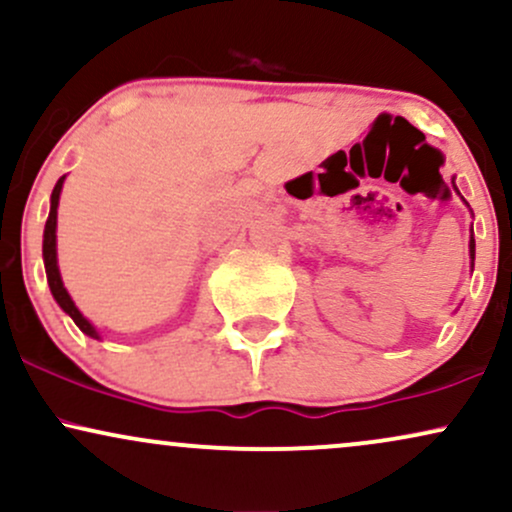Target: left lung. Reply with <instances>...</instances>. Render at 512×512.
I'll return each instance as SVG.
<instances>
[{
	"label": "left lung",
	"mask_w": 512,
	"mask_h": 512,
	"mask_svg": "<svg viewBox=\"0 0 512 512\" xmlns=\"http://www.w3.org/2000/svg\"><path fill=\"white\" fill-rule=\"evenodd\" d=\"M453 188H455V181H453ZM455 193H458V188H455ZM460 195V193H458ZM465 202V200H463ZM467 205V202H465ZM470 207V205H467ZM472 231V229H470ZM470 264H472V269H474V233H470Z\"/></svg>",
	"instance_id": "8db88e82"
}]
</instances>
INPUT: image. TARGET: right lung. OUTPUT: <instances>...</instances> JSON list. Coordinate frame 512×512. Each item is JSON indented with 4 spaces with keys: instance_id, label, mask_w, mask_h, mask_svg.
Instances as JSON below:
<instances>
[{
    "instance_id": "1",
    "label": "right lung",
    "mask_w": 512,
    "mask_h": 512,
    "mask_svg": "<svg viewBox=\"0 0 512 512\" xmlns=\"http://www.w3.org/2000/svg\"><path fill=\"white\" fill-rule=\"evenodd\" d=\"M66 176H61L57 181V186L52 190V197H49V217L45 224V233H42V260H45V272H47V283H49V291H52L54 300L61 310L69 315L80 331L85 336L97 338L100 341V331L90 324V319L83 317V312L78 310L73 298L69 295V291L64 288V281H61V272H59V262H57V209H59V195L61 188H64Z\"/></svg>"
}]
</instances>
